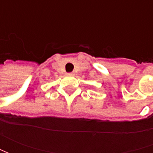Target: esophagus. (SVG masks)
Segmentation results:
<instances>
[{
    "label": "esophagus",
    "instance_id": "34e87169",
    "mask_svg": "<svg viewBox=\"0 0 153 153\" xmlns=\"http://www.w3.org/2000/svg\"><path fill=\"white\" fill-rule=\"evenodd\" d=\"M67 75H69V76H74V72H70V73H68Z\"/></svg>",
    "mask_w": 153,
    "mask_h": 153
}]
</instances>
